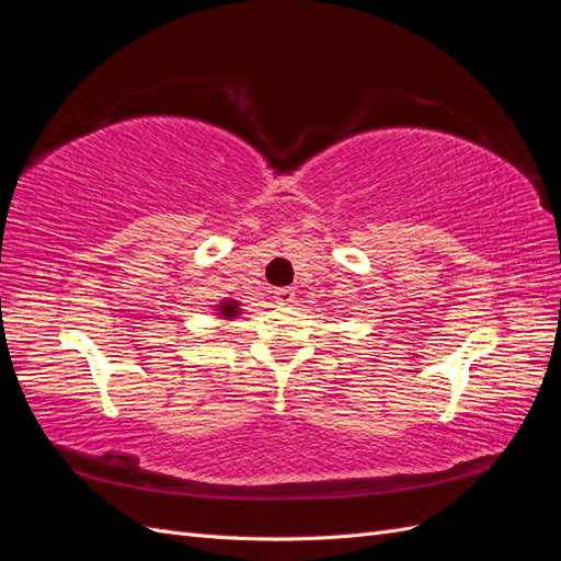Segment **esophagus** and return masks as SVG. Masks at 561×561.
I'll use <instances>...</instances> for the list:
<instances>
[{
  "instance_id": "obj_1",
  "label": "esophagus",
  "mask_w": 561,
  "mask_h": 561,
  "mask_svg": "<svg viewBox=\"0 0 561 561\" xmlns=\"http://www.w3.org/2000/svg\"><path fill=\"white\" fill-rule=\"evenodd\" d=\"M274 299L278 304H290L295 301V290L293 287H278V290H274Z\"/></svg>"
}]
</instances>
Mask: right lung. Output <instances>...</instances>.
<instances>
[{
    "mask_svg": "<svg viewBox=\"0 0 561 561\" xmlns=\"http://www.w3.org/2000/svg\"><path fill=\"white\" fill-rule=\"evenodd\" d=\"M217 311H219V316L227 318V320H229V318H236V316H239V301L227 299V301L219 304Z\"/></svg>",
    "mask_w": 561,
    "mask_h": 561,
    "instance_id": "obj_1",
    "label": "right lung"
}]
</instances>
